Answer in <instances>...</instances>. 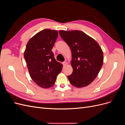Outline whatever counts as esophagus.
<instances>
[{
    "instance_id": "34e87169",
    "label": "esophagus",
    "mask_w": 125,
    "mask_h": 125,
    "mask_svg": "<svg viewBox=\"0 0 125 125\" xmlns=\"http://www.w3.org/2000/svg\"><path fill=\"white\" fill-rule=\"evenodd\" d=\"M62 64H63V65L64 66H65L67 65V62H62Z\"/></svg>"
}]
</instances>
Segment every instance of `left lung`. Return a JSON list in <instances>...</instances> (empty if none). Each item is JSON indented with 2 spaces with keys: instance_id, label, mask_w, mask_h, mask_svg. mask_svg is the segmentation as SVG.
<instances>
[{
  "instance_id": "obj_1",
  "label": "left lung",
  "mask_w": 125,
  "mask_h": 125,
  "mask_svg": "<svg viewBox=\"0 0 125 125\" xmlns=\"http://www.w3.org/2000/svg\"><path fill=\"white\" fill-rule=\"evenodd\" d=\"M59 34L70 47L73 72L68 78L78 88L88 86L94 80L103 64V52L99 43L79 30H60Z\"/></svg>"
}]
</instances>
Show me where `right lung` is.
<instances>
[{
  "label": "right lung",
  "mask_w": 125,
  "mask_h": 125,
  "mask_svg": "<svg viewBox=\"0 0 125 125\" xmlns=\"http://www.w3.org/2000/svg\"><path fill=\"white\" fill-rule=\"evenodd\" d=\"M57 37L56 30H42L30 39L24 52L31 78L42 88L53 86L62 69V63L55 59L52 51Z\"/></svg>",
  "instance_id": "right-lung-1"
}]
</instances>
